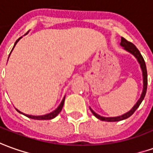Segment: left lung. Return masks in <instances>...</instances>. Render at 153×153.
Returning a JSON list of instances; mask_svg holds the SVG:
<instances>
[{
	"instance_id": "obj_1",
	"label": "left lung",
	"mask_w": 153,
	"mask_h": 153,
	"mask_svg": "<svg viewBox=\"0 0 153 153\" xmlns=\"http://www.w3.org/2000/svg\"><path fill=\"white\" fill-rule=\"evenodd\" d=\"M122 46L124 47V49L126 51H128L130 53H132L139 62L140 65H141V68L143 69V93H142V95H141V98L138 99V101L137 102V103L133 106L132 109L130 110L129 112H128L127 114H123L122 116H119V117H104L99 116V114H95L94 112L90 108L91 110L92 114L94 115L95 117L97 118H99L102 121H107V122H117V121H121V120H123V119H126L129 117L131 115H132V114L136 111V109L139 107V105L141 104L142 101L143 100L144 97H145V94H146V92H147V67H146V64H145V61H144L143 57L142 56V54L139 52V51L137 49V47L133 45L131 42L128 41L127 39H124L123 37H122L121 39V43H120Z\"/></svg>"
}]
</instances>
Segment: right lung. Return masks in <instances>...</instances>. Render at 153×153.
I'll return each instance as SVG.
<instances>
[{"instance_id": "add662e5", "label": "right lung", "mask_w": 153, "mask_h": 153, "mask_svg": "<svg viewBox=\"0 0 153 153\" xmlns=\"http://www.w3.org/2000/svg\"><path fill=\"white\" fill-rule=\"evenodd\" d=\"M21 38H20V39H21ZM20 39H18L16 41L15 45H16L17 42L20 40ZM15 45H14V47H15ZM14 47H13V49H14ZM13 49H12V51H13ZM10 53H11V52H10ZM64 102H65V99L62 100L60 105H59L56 109L54 110V112H52V113H51V114H46V115H43V116H32V115H27V114H25V115L26 117H30V118H32V119H37V120H49V119H52V118H54V117H56V116L60 113V111H61L62 108H63V106H64ZM17 111H18V110H17ZM18 112H19V113H21L20 111H18ZM21 114H22V113H21Z\"/></svg>"}]
</instances>
